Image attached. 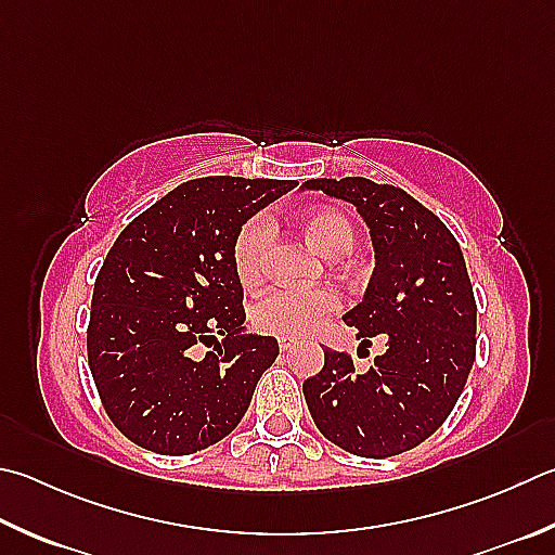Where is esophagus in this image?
<instances>
[{
  "label": "esophagus",
  "instance_id": "obj_1",
  "mask_svg": "<svg viewBox=\"0 0 555 555\" xmlns=\"http://www.w3.org/2000/svg\"><path fill=\"white\" fill-rule=\"evenodd\" d=\"M296 347V339H288V337H281L279 339V349L281 351H288V349H294Z\"/></svg>",
  "mask_w": 555,
  "mask_h": 555
}]
</instances>
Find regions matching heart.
<instances>
[{
  "mask_svg": "<svg viewBox=\"0 0 555 555\" xmlns=\"http://www.w3.org/2000/svg\"><path fill=\"white\" fill-rule=\"evenodd\" d=\"M308 240L325 257H345L354 245V228L339 210L320 208L304 216ZM274 225L267 216H255L240 228L233 247L235 271L243 284H257L264 276L267 247ZM339 308L332 288H274L251 308V322L259 332L279 337H304L322 325Z\"/></svg>",
  "mask_w": 555,
  "mask_h": 555,
  "instance_id": "b5f03b06",
  "label": "heart"
}]
</instances>
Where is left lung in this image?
I'll use <instances>...</instances> for the list:
<instances>
[{
	"mask_svg": "<svg viewBox=\"0 0 555 555\" xmlns=\"http://www.w3.org/2000/svg\"><path fill=\"white\" fill-rule=\"evenodd\" d=\"M304 189L357 206L374 274L345 322L361 345L386 335L366 374L341 351L304 383L320 435L354 456L386 459L425 441L456 405L476 359V298L463 251L420 201L364 177L308 179Z\"/></svg>",
	"mask_w": 555,
	"mask_h": 555,
	"instance_id": "8db88e82",
	"label": "left lung"
}]
</instances>
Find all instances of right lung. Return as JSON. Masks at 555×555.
<instances>
[{"instance_id":"right-lung-1","label":"right lung","mask_w":555,"mask_h":555,"mask_svg":"<svg viewBox=\"0 0 555 555\" xmlns=\"http://www.w3.org/2000/svg\"><path fill=\"white\" fill-rule=\"evenodd\" d=\"M294 186V179L184 181L108 249L87 354L111 422L138 447L186 456L245 417L279 341L245 327L233 247L240 228ZM198 340L217 345L204 360L190 357Z\"/></svg>"}]
</instances>
